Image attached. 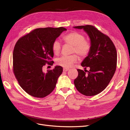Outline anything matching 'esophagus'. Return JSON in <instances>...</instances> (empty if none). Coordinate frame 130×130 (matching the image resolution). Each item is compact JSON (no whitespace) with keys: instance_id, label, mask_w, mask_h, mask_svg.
Returning <instances> with one entry per match:
<instances>
[{"instance_id":"obj_1","label":"esophagus","mask_w":130,"mask_h":130,"mask_svg":"<svg viewBox=\"0 0 130 130\" xmlns=\"http://www.w3.org/2000/svg\"><path fill=\"white\" fill-rule=\"evenodd\" d=\"M68 70H69L68 68H63V71L64 72H67Z\"/></svg>"}]
</instances>
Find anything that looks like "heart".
Wrapping results in <instances>:
<instances>
[{"instance_id": "heart-1", "label": "heart", "mask_w": 130, "mask_h": 130, "mask_svg": "<svg viewBox=\"0 0 130 130\" xmlns=\"http://www.w3.org/2000/svg\"><path fill=\"white\" fill-rule=\"evenodd\" d=\"M63 40L66 43L73 45L72 52H75L81 57L87 56L89 53L90 45L85 41V37L82 34L77 32H70L63 37ZM61 49V43L55 41L52 44V49L55 54L60 53ZM77 61V57L75 55L69 56H62L57 59L56 63L59 66L68 68Z\"/></svg>"}]
</instances>
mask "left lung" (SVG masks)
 Here are the masks:
<instances>
[{
  "label": "left lung",
  "mask_w": 130,
  "mask_h": 130,
  "mask_svg": "<svg viewBox=\"0 0 130 130\" xmlns=\"http://www.w3.org/2000/svg\"><path fill=\"white\" fill-rule=\"evenodd\" d=\"M83 29L90 39V49L81 63L83 67H89L86 73L77 69L78 76L74 85L78 92L86 96H93L104 90L116 72L117 54L113 43L107 36L92 25L74 26Z\"/></svg>",
  "instance_id": "8db88e82"
}]
</instances>
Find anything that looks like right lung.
<instances>
[{"instance_id":"right-lung-1","label":"right lung","mask_w":130,"mask_h":130,"mask_svg":"<svg viewBox=\"0 0 130 130\" xmlns=\"http://www.w3.org/2000/svg\"><path fill=\"white\" fill-rule=\"evenodd\" d=\"M67 29L63 27L35 29L21 37L13 53V73L23 89L29 95L42 98L55 88L63 68L56 66L45 73L42 68L54 57L53 43ZM50 64V63H49Z\"/></svg>"}]
</instances>
